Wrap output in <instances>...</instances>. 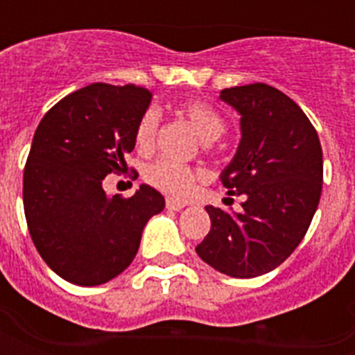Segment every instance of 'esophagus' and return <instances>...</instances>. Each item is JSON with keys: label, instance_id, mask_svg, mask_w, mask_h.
Returning <instances> with one entry per match:
<instances>
[{"label": "esophagus", "instance_id": "1", "mask_svg": "<svg viewBox=\"0 0 355 355\" xmlns=\"http://www.w3.org/2000/svg\"><path fill=\"white\" fill-rule=\"evenodd\" d=\"M184 207H186L184 201L173 200V198H169V200H167V209H171V211H180V209H184Z\"/></svg>", "mask_w": 355, "mask_h": 355}]
</instances>
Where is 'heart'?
<instances>
[{
    "instance_id": "1",
    "label": "heart",
    "mask_w": 355,
    "mask_h": 355,
    "mask_svg": "<svg viewBox=\"0 0 355 355\" xmlns=\"http://www.w3.org/2000/svg\"><path fill=\"white\" fill-rule=\"evenodd\" d=\"M178 114L184 117L188 123L192 125L193 131L200 135L201 140L211 142L216 140L226 129L224 117L216 112L211 104L203 101H188L184 102ZM155 132H157V116L154 112H146L140 117L139 125L135 129V144L140 152L152 150L155 144ZM205 178V171L196 169L184 163L175 162L171 157H162L152 165H148L146 180L157 190L175 196V198H184L192 192L196 182Z\"/></svg>"
}]
</instances>
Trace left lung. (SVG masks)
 I'll use <instances>...</instances> for the list:
<instances>
[{
  "mask_svg": "<svg viewBox=\"0 0 355 355\" xmlns=\"http://www.w3.org/2000/svg\"><path fill=\"white\" fill-rule=\"evenodd\" d=\"M241 119L238 152L220 180L243 196L241 211L209 205L211 230L196 247L201 261L232 277L268 274L308 232L323 182L318 132L297 102L266 83L224 89Z\"/></svg>",
  "mask_w": 355,
  "mask_h": 355,
  "instance_id": "left-lung-1",
  "label": "left lung"
}]
</instances>
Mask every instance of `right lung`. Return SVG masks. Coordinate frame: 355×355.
Listing matches in <instances>:
<instances>
[{"mask_svg":"<svg viewBox=\"0 0 355 355\" xmlns=\"http://www.w3.org/2000/svg\"><path fill=\"white\" fill-rule=\"evenodd\" d=\"M152 93L93 83L58 101L35 129L24 167V215L37 253L62 279L110 282L139 251L146 223L165 207L152 186L108 198L102 180L119 173Z\"/></svg>","mask_w":355,"mask_h":355,"instance_id":"1","label":"right lung"}]
</instances>
